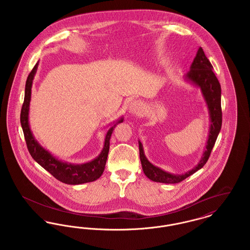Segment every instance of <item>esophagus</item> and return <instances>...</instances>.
<instances>
[{
    "instance_id": "obj_1",
    "label": "esophagus",
    "mask_w": 250,
    "mask_h": 250,
    "mask_svg": "<svg viewBox=\"0 0 250 250\" xmlns=\"http://www.w3.org/2000/svg\"><path fill=\"white\" fill-rule=\"evenodd\" d=\"M128 109H129V112L133 113V114L139 113L143 109V103L141 100H136L135 99L129 104Z\"/></svg>"
}]
</instances>
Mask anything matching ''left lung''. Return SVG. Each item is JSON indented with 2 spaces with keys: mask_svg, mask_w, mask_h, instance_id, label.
<instances>
[{
  "mask_svg": "<svg viewBox=\"0 0 250 250\" xmlns=\"http://www.w3.org/2000/svg\"><path fill=\"white\" fill-rule=\"evenodd\" d=\"M190 69V71L187 74V78L202 89V95L205 98L210 113L211 126L206 145V150L203 153L201 161L194 168L184 174L174 175L151 164L144 155L143 144L141 142H139L140 158L143 166V172L148 178L154 182H159L164 184H177L189 177L197 170L202 168L208 161L215 141L217 139V136L219 134V131L221 129V87L217 78L215 77L213 72V65L208 58L205 56L202 48H199L197 55L191 64Z\"/></svg>",
  "mask_w": 250,
  "mask_h": 250,
  "instance_id": "obj_1",
  "label": "left lung"
}]
</instances>
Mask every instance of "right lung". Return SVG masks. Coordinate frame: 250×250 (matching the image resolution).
Segmentation results:
<instances>
[{
  "label": "right lung",
  "mask_w": 250,
  "mask_h": 250,
  "mask_svg": "<svg viewBox=\"0 0 250 250\" xmlns=\"http://www.w3.org/2000/svg\"><path fill=\"white\" fill-rule=\"evenodd\" d=\"M38 62L36 65L30 72L26 85H25V95H24L23 104L21 111V124L23 130L25 142L27 144L28 151L32 157L36 160V162L43 167L46 170L57 180L61 181L62 183L68 184V185H80L84 183L93 182L99 178L106 166L107 162V154L109 150V140L112 132L114 130V127L117 124L122 123L123 119L118 121L116 125H114L110 129L107 131L104 143V148L99 155L93 161L82 164V165H73L67 164L60 161L53 157V155H50L47 150H45L42 146H40L33 136L29 121H28V114H29V105L31 100V94H32V83L33 80L37 69Z\"/></svg>",
  "instance_id": "1"
}]
</instances>
